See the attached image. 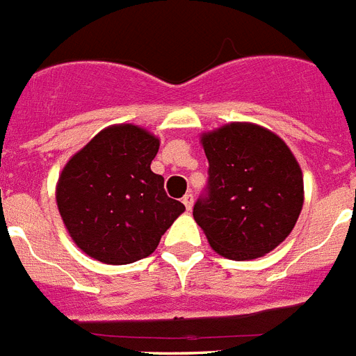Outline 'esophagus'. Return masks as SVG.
<instances>
[{
  "instance_id": "obj_1",
  "label": "esophagus",
  "mask_w": 356,
  "mask_h": 356,
  "mask_svg": "<svg viewBox=\"0 0 356 356\" xmlns=\"http://www.w3.org/2000/svg\"><path fill=\"white\" fill-rule=\"evenodd\" d=\"M184 206L187 207V211H189V209H191L193 207V202H195V196H193V193H187L186 196H184Z\"/></svg>"
}]
</instances>
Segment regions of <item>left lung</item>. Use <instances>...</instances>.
<instances>
[{"mask_svg":"<svg viewBox=\"0 0 356 356\" xmlns=\"http://www.w3.org/2000/svg\"><path fill=\"white\" fill-rule=\"evenodd\" d=\"M209 169L193 217L211 248L255 259L283 243L303 206V175L285 141L257 124L232 123L202 136Z\"/></svg>","mask_w":356,"mask_h":356,"instance_id":"1","label":"left lung"}]
</instances>
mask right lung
Returning a JSON list of instances; mask_svg holds the SVG:
<instances>
[{"label": "right lung", "instance_id": "obj_1", "mask_svg": "<svg viewBox=\"0 0 356 356\" xmlns=\"http://www.w3.org/2000/svg\"><path fill=\"white\" fill-rule=\"evenodd\" d=\"M160 141L134 124L99 132L64 167L56 204L71 238L90 257L129 264L149 257L186 206L150 170Z\"/></svg>", "mask_w": 356, "mask_h": 356}]
</instances>
